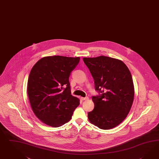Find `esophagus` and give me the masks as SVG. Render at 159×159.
<instances>
[{
    "instance_id": "1",
    "label": "esophagus",
    "mask_w": 159,
    "mask_h": 159,
    "mask_svg": "<svg viewBox=\"0 0 159 159\" xmlns=\"http://www.w3.org/2000/svg\"><path fill=\"white\" fill-rule=\"evenodd\" d=\"M81 99H82L83 101H84V100H88V99H89V98L87 97H82Z\"/></svg>"
}]
</instances>
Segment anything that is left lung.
<instances>
[{
	"label": "left lung",
	"mask_w": 159,
	"mask_h": 159,
	"mask_svg": "<svg viewBox=\"0 0 159 159\" xmlns=\"http://www.w3.org/2000/svg\"><path fill=\"white\" fill-rule=\"evenodd\" d=\"M94 80L95 90L101 93L93 97L94 108L88 113L91 123L103 129L120 125L129 114L134 98L131 72L122 61L101 56L83 58Z\"/></svg>",
	"instance_id": "left-lung-1"
}]
</instances>
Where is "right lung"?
<instances>
[{
    "instance_id": "obj_1",
    "label": "right lung",
    "mask_w": 159,
    "mask_h": 159,
    "mask_svg": "<svg viewBox=\"0 0 159 159\" xmlns=\"http://www.w3.org/2000/svg\"><path fill=\"white\" fill-rule=\"evenodd\" d=\"M80 57L54 56L39 60L30 70L27 93L31 108L43 123L58 127L71 119L80 99L71 95L69 77Z\"/></svg>"
}]
</instances>
